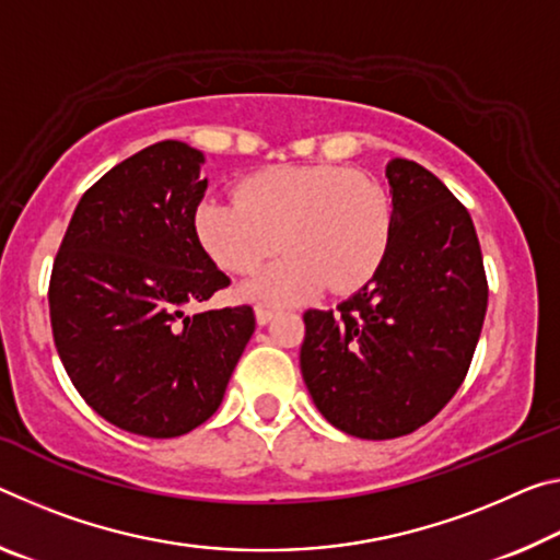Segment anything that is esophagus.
<instances>
[{"label":"esophagus","mask_w":560,"mask_h":560,"mask_svg":"<svg viewBox=\"0 0 560 560\" xmlns=\"http://www.w3.org/2000/svg\"><path fill=\"white\" fill-rule=\"evenodd\" d=\"M256 324L259 326H266L273 318V308H269V306H256Z\"/></svg>","instance_id":"34e87169"}]
</instances>
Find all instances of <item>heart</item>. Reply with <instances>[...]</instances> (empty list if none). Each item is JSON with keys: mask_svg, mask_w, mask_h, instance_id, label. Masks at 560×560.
<instances>
[{"mask_svg": "<svg viewBox=\"0 0 560 560\" xmlns=\"http://www.w3.org/2000/svg\"><path fill=\"white\" fill-rule=\"evenodd\" d=\"M392 226L384 184L334 164L261 168L238 184V199L207 197L194 211L199 244L229 273H252L287 248L244 287L266 304L304 301L324 287L357 291L384 261Z\"/></svg>", "mask_w": 560, "mask_h": 560, "instance_id": "1", "label": "heart"}]
</instances>
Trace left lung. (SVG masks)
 <instances>
[{"label":"left lung","mask_w":560,"mask_h":560,"mask_svg":"<svg viewBox=\"0 0 560 560\" xmlns=\"http://www.w3.org/2000/svg\"><path fill=\"white\" fill-rule=\"evenodd\" d=\"M394 226L369 283L308 308L301 376L324 419L386 441L429 423L471 366L488 283L471 214L439 176L408 159L386 166Z\"/></svg>","instance_id":"1"}]
</instances>
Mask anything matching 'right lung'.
<instances>
[{"label": "right lung", "instance_id": "right-lung-1", "mask_svg": "<svg viewBox=\"0 0 560 560\" xmlns=\"http://www.w3.org/2000/svg\"><path fill=\"white\" fill-rule=\"evenodd\" d=\"M201 164L199 149L166 139L109 168L79 199L51 269V334L69 378L137 436L207 421L256 326L252 306L186 314L229 287L194 232Z\"/></svg>", "mask_w": 560, "mask_h": 560}]
</instances>
